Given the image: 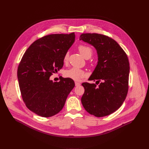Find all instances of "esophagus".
<instances>
[{
  "label": "esophagus",
  "instance_id": "obj_1",
  "mask_svg": "<svg viewBox=\"0 0 149 149\" xmlns=\"http://www.w3.org/2000/svg\"><path fill=\"white\" fill-rule=\"evenodd\" d=\"M75 86H79L81 85L80 82H75Z\"/></svg>",
  "mask_w": 149,
  "mask_h": 149
}]
</instances>
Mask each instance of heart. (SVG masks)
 I'll return each instance as SVG.
<instances>
[{
    "mask_svg": "<svg viewBox=\"0 0 149 149\" xmlns=\"http://www.w3.org/2000/svg\"><path fill=\"white\" fill-rule=\"evenodd\" d=\"M79 52L81 54V55L84 58H90L93 54V51L91 48L89 47L81 45L78 48ZM69 57V54L68 52H67L64 56H63V62H66ZM86 75L85 71L81 69L76 68V67H72L71 68L67 70H66L64 72V76L67 78H71L74 81H79L81 78H84Z\"/></svg>",
    "mask_w": 149,
    "mask_h": 149,
    "instance_id": "b5f03b06",
    "label": "heart"
}]
</instances>
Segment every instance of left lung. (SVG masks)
<instances>
[{
    "instance_id": "left-lung-1",
    "label": "left lung",
    "mask_w": 149,
    "mask_h": 149,
    "mask_svg": "<svg viewBox=\"0 0 149 149\" xmlns=\"http://www.w3.org/2000/svg\"><path fill=\"white\" fill-rule=\"evenodd\" d=\"M79 40L93 46L98 55L97 64L88 79L96 81V84L101 81L98 86L95 84H82L85 90L82 104L91 115L108 116L121 107L128 92V57L116 40L105 35L82 33Z\"/></svg>"
}]
</instances>
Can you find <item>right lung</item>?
I'll return each instance as SVG.
<instances>
[{"label":"right lung","instance_id":"right-lung-1","mask_svg":"<svg viewBox=\"0 0 149 149\" xmlns=\"http://www.w3.org/2000/svg\"><path fill=\"white\" fill-rule=\"evenodd\" d=\"M75 33L51 34L30 45L25 52L17 72L24 101L36 114L49 117L63 107L75 86L68 78L53 82L51 75L63 65V56L75 41Z\"/></svg>","mask_w":149,"mask_h":149}]
</instances>
